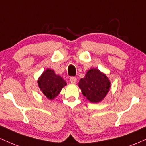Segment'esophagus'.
I'll return each instance as SVG.
<instances>
[{
  "label": "esophagus",
  "instance_id": "obj_1",
  "mask_svg": "<svg viewBox=\"0 0 146 146\" xmlns=\"http://www.w3.org/2000/svg\"><path fill=\"white\" fill-rule=\"evenodd\" d=\"M70 82H71L72 84H75L77 81V78H76V77H71L70 79Z\"/></svg>",
  "mask_w": 146,
  "mask_h": 146
}]
</instances>
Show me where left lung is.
<instances>
[{
    "label": "left lung",
    "mask_w": 146,
    "mask_h": 146,
    "mask_svg": "<svg viewBox=\"0 0 146 146\" xmlns=\"http://www.w3.org/2000/svg\"><path fill=\"white\" fill-rule=\"evenodd\" d=\"M78 87L88 100L92 103H98L108 93L110 82L105 74L93 68L88 70L85 76L80 79Z\"/></svg>",
    "instance_id": "obj_1"
}]
</instances>
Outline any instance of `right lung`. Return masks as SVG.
<instances>
[{"label": "right lung", "mask_w": 146, "mask_h": 146, "mask_svg": "<svg viewBox=\"0 0 146 146\" xmlns=\"http://www.w3.org/2000/svg\"><path fill=\"white\" fill-rule=\"evenodd\" d=\"M38 84L43 94L49 100H53L66 85V82L53 70L47 69L43 72L38 80Z\"/></svg>", "instance_id": "right-lung-1"}]
</instances>
